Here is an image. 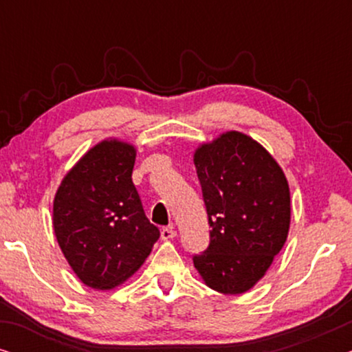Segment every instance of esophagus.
<instances>
[{"mask_svg": "<svg viewBox=\"0 0 352 352\" xmlns=\"http://www.w3.org/2000/svg\"><path fill=\"white\" fill-rule=\"evenodd\" d=\"M160 237H162V240H171V239H175V237H176V230H175V228H173V226H170V228H163V229L160 230Z\"/></svg>", "mask_w": 352, "mask_h": 352, "instance_id": "obj_1", "label": "esophagus"}]
</instances>
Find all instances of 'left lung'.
I'll list each match as a JSON object with an SVG mask.
<instances>
[{
	"mask_svg": "<svg viewBox=\"0 0 352 352\" xmlns=\"http://www.w3.org/2000/svg\"><path fill=\"white\" fill-rule=\"evenodd\" d=\"M208 213L210 245L194 256L204 282L224 295L248 292L264 277L290 229L285 173L258 141L226 131L194 152Z\"/></svg>",
	"mask_w": 352,
	"mask_h": 352,
	"instance_id": "8db88e82",
	"label": "left lung"
}]
</instances>
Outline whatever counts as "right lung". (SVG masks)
Listing matches in <instances>:
<instances>
[{
  "label": "right lung",
  "mask_w": 352,
  "mask_h": 352,
  "mask_svg": "<svg viewBox=\"0 0 352 352\" xmlns=\"http://www.w3.org/2000/svg\"><path fill=\"white\" fill-rule=\"evenodd\" d=\"M134 162L133 144L104 139L57 187L52 204L57 243L76 277L96 290L126 282L160 237L133 184Z\"/></svg>",
  "instance_id": "1"
}]
</instances>
